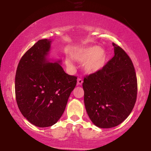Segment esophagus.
<instances>
[{
	"mask_svg": "<svg viewBox=\"0 0 151 151\" xmlns=\"http://www.w3.org/2000/svg\"><path fill=\"white\" fill-rule=\"evenodd\" d=\"M82 82H83V80L82 79V78H78V85H81V84H82Z\"/></svg>",
	"mask_w": 151,
	"mask_h": 151,
	"instance_id": "obj_1",
	"label": "esophagus"
}]
</instances>
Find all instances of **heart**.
<instances>
[{
  "mask_svg": "<svg viewBox=\"0 0 151 151\" xmlns=\"http://www.w3.org/2000/svg\"><path fill=\"white\" fill-rule=\"evenodd\" d=\"M71 57L76 61L84 62V69L87 73H96L102 69L105 65L106 54L102 48L98 46H87L76 49L71 53ZM66 65L71 67L69 58L65 60Z\"/></svg>",
  "mask_w": 151,
  "mask_h": 151,
  "instance_id": "b5f03b06",
  "label": "heart"
}]
</instances>
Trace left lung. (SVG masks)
<instances>
[{
    "label": "left lung",
    "instance_id": "left-lung-1",
    "mask_svg": "<svg viewBox=\"0 0 151 151\" xmlns=\"http://www.w3.org/2000/svg\"><path fill=\"white\" fill-rule=\"evenodd\" d=\"M115 55L102 69L86 76L82 83L87 114L98 127H115L135 106L137 81L133 64L124 50L113 43Z\"/></svg>",
    "mask_w": 151,
    "mask_h": 151
}]
</instances>
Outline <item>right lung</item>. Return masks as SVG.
Wrapping results in <instances>:
<instances>
[{
    "mask_svg": "<svg viewBox=\"0 0 151 151\" xmlns=\"http://www.w3.org/2000/svg\"><path fill=\"white\" fill-rule=\"evenodd\" d=\"M51 42L42 39L34 44L20 60L16 73L18 109L38 127H51L58 121L77 83V77L66 73L60 61L47 60Z\"/></svg>",
    "mask_w": 151,
    "mask_h": 151,
    "instance_id": "obj_1",
    "label": "right lung"
}]
</instances>
